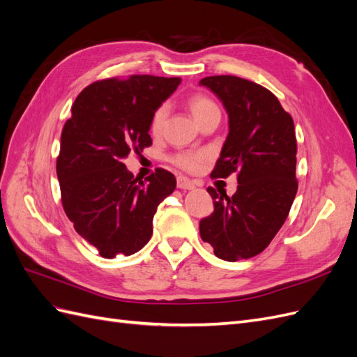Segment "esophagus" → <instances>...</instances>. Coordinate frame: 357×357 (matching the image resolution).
<instances>
[{"label":"esophagus","mask_w":357,"mask_h":357,"mask_svg":"<svg viewBox=\"0 0 357 357\" xmlns=\"http://www.w3.org/2000/svg\"><path fill=\"white\" fill-rule=\"evenodd\" d=\"M177 188L183 189V190H192V189H195V185H193V181L189 180L188 177L178 176L177 177Z\"/></svg>","instance_id":"34e87169"}]
</instances>
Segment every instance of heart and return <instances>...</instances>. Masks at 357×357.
I'll list each match as a JSON object with an SVG mask.
<instances>
[{
	"instance_id": "heart-1",
	"label": "heart",
	"mask_w": 357,
	"mask_h": 357,
	"mask_svg": "<svg viewBox=\"0 0 357 357\" xmlns=\"http://www.w3.org/2000/svg\"><path fill=\"white\" fill-rule=\"evenodd\" d=\"M189 109L195 117V121L199 122L202 117H205L207 114L219 112V107L215 105V102L213 100H210L208 96L197 93L190 96L189 100ZM220 113V112H219ZM168 116V107L167 105H160L155 110L152 121H150V131L153 134H160L162 129L165 126V121ZM205 159H208V153L207 152H192V150H186V152H178L176 155L171 156V162L176 167L185 169V171H197L199 169V167L202 165V162Z\"/></svg>"
}]
</instances>
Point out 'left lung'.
Returning <instances> with one entry per match:
<instances>
[{
  "label": "left lung",
  "mask_w": 357,
  "mask_h": 357,
  "mask_svg": "<svg viewBox=\"0 0 357 357\" xmlns=\"http://www.w3.org/2000/svg\"><path fill=\"white\" fill-rule=\"evenodd\" d=\"M199 84L218 96L229 117L211 176L238 172L231 198L207 189L214 211L199 222V234L215 256L236 262L264 252L287 219L298 190L295 125L261 84L235 75H211Z\"/></svg>",
  "instance_id": "obj_1"
}]
</instances>
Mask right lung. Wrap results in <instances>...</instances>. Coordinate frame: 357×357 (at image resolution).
Listing matches in <instances>:
<instances>
[{
  "mask_svg": "<svg viewBox=\"0 0 357 357\" xmlns=\"http://www.w3.org/2000/svg\"><path fill=\"white\" fill-rule=\"evenodd\" d=\"M180 82L156 75L95 82L75 98L63 125L56 160L63 210L105 259L142 250L158 205L176 189L169 171L158 168L142 181L123 159L152 144V116Z\"/></svg>",
  "mask_w": 357,
  "mask_h": 357,
  "instance_id": "right-lung-1",
  "label": "right lung"
}]
</instances>
